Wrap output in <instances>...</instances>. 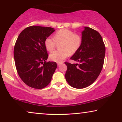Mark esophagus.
Returning <instances> with one entry per match:
<instances>
[{"label": "esophagus", "instance_id": "esophagus-1", "mask_svg": "<svg viewBox=\"0 0 122 122\" xmlns=\"http://www.w3.org/2000/svg\"><path fill=\"white\" fill-rule=\"evenodd\" d=\"M61 64H62V63H58V66H60Z\"/></svg>", "mask_w": 122, "mask_h": 122}]
</instances>
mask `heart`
<instances>
[{
	"label": "heart",
	"mask_w": 122,
	"mask_h": 122,
	"mask_svg": "<svg viewBox=\"0 0 122 122\" xmlns=\"http://www.w3.org/2000/svg\"><path fill=\"white\" fill-rule=\"evenodd\" d=\"M59 45L60 51H53L49 55L50 59L56 63H61L65 58L73 54L79 49L81 44V38L79 35L68 29H61L54 35V38L48 37L45 40L44 44L49 51L55 49L56 43Z\"/></svg>",
	"instance_id": "1"
}]
</instances>
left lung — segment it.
Returning <instances> with one entry per match:
<instances>
[{"label": "left lung", "mask_w": 122, "mask_h": 122, "mask_svg": "<svg viewBox=\"0 0 122 122\" xmlns=\"http://www.w3.org/2000/svg\"><path fill=\"white\" fill-rule=\"evenodd\" d=\"M81 34V46L71 58L79 64L65 62L67 66L66 81L77 89L86 88L94 82L103 68L106 53L104 43L97 31L85 26Z\"/></svg>", "instance_id": "obj_1"}]
</instances>
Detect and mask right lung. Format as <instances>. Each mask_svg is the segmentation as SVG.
I'll list each match as a JSON object with an SVG mask.
<instances>
[{"mask_svg": "<svg viewBox=\"0 0 122 122\" xmlns=\"http://www.w3.org/2000/svg\"><path fill=\"white\" fill-rule=\"evenodd\" d=\"M54 28L30 26L18 36L14 48L16 71L23 82L30 87L43 89L51 82L57 64L48 61L44 41Z\"/></svg>", "mask_w": 122, "mask_h": 122, "instance_id": "obj_1", "label": "right lung"}]
</instances>
